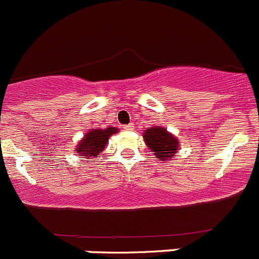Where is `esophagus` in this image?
Here are the masks:
<instances>
[{"mask_svg": "<svg viewBox=\"0 0 259 259\" xmlns=\"http://www.w3.org/2000/svg\"><path fill=\"white\" fill-rule=\"evenodd\" d=\"M134 127H135V125L132 124V123H130V124L123 125V128H124V130H134Z\"/></svg>", "mask_w": 259, "mask_h": 259, "instance_id": "esophagus-1", "label": "esophagus"}]
</instances>
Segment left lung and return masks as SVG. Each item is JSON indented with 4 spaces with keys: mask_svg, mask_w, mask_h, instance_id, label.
<instances>
[{
    "mask_svg": "<svg viewBox=\"0 0 259 259\" xmlns=\"http://www.w3.org/2000/svg\"><path fill=\"white\" fill-rule=\"evenodd\" d=\"M144 141L155 158L158 159H172L178 153L179 140L163 127H150L144 131Z\"/></svg>",
    "mask_w": 259,
    "mask_h": 259,
    "instance_id": "1",
    "label": "left lung"
}]
</instances>
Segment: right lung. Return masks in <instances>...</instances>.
I'll use <instances>...</instances> for the list:
<instances>
[{
    "label": "right lung",
    "instance_id": "add662e5",
    "mask_svg": "<svg viewBox=\"0 0 259 259\" xmlns=\"http://www.w3.org/2000/svg\"><path fill=\"white\" fill-rule=\"evenodd\" d=\"M116 132H118V128L114 127H109L106 130L95 128L79 141V145L76 146L75 150L76 153H79L81 158L98 157L100 153L104 152L105 145L109 143V137Z\"/></svg>",
    "mask_w": 259,
    "mask_h": 259
}]
</instances>
